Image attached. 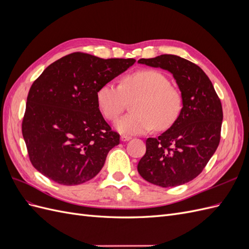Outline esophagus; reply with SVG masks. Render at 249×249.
Segmentation results:
<instances>
[{
    "mask_svg": "<svg viewBox=\"0 0 249 249\" xmlns=\"http://www.w3.org/2000/svg\"><path fill=\"white\" fill-rule=\"evenodd\" d=\"M120 139H122V141H129L132 139L131 136H127V135H122V137H120Z\"/></svg>",
    "mask_w": 249,
    "mask_h": 249,
    "instance_id": "obj_1",
    "label": "esophagus"
}]
</instances>
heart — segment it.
<instances>
[{"label": "heart", "mask_w": 249, "mask_h": 249, "mask_svg": "<svg viewBox=\"0 0 249 249\" xmlns=\"http://www.w3.org/2000/svg\"><path fill=\"white\" fill-rule=\"evenodd\" d=\"M134 113L117 120L115 127L124 134H145L168 129L182 110V94L170 85L169 79L154 70L138 71L125 76L120 85L103 84L96 91V102L104 117L115 120L133 102Z\"/></svg>", "instance_id": "heart-1"}]
</instances>
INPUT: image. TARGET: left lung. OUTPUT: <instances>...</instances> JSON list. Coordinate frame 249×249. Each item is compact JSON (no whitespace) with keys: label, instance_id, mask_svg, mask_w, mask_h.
<instances>
[{"label":"left lung","instance_id":"left-lung-1","mask_svg":"<svg viewBox=\"0 0 249 249\" xmlns=\"http://www.w3.org/2000/svg\"><path fill=\"white\" fill-rule=\"evenodd\" d=\"M138 62L169 71L183 99L175 124L159 137L146 139L138 172L160 187L183 185L201 173L219 145L223 118L220 99L205 71L189 60L165 54Z\"/></svg>","mask_w":249,"mask_h":249}]
</instances>
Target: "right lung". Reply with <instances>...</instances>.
I'll return each mask as SVG.
<instances>
[{
	"label": "right lung",
	"mask_w": 249,
	"mask_h": 249,
	"mask_svg": "<svg viewBox=\"0 0 249 249\" xmlns=\"http://www.w3.org/2000/svg\"><path fill=\"white\" fill-rule=\"evenodd\" d=\"M135 62L76 52L49 65L33 82L21 133L30 162L44 177L71 186L101 171L120 137L104 119L96 91Z\"/></svg>",
	"instance_id": "1"
}]
</instances>
